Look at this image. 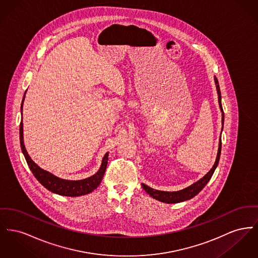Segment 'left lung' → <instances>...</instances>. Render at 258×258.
<instances>
[{
  "label": "left lung",
  "mask_w": 258,
  "mask_h": 258,
  "mask_svg": "<svg viewBox=\"0 0 258 258\" xmlns=\"http://www.w3.org/2000/svg\"><path fill=\"white\" fill-rule=\"evenodd\" d=\"M214 81H215V84H216V90H217V93H218V103H219V107H220L221 112H222V124H223L224 123V112H223L222 104H221V92H220L218 81H217L216 77H214ZM220 154H221V138L219 140V147H218V152H217V157H216L215 163H214L213 167H212V169L203 178H201L199 181L192 184L191 186H189V187H187L183 190L176 191V192H165V191L154 190L153 188L145 185V184H142V187L151 197L158 200V201H161L163 203L176 204V203H180V202L190 200V199H192V198H194L196 195H198L203 190V188L208 184V182L211 180L212 174H213L215 168L218 165Z\"/></svg>",
  "instance_id": "1"
}]
</instances>
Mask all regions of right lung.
Returning <instances> with one entry per match:
<instances>
[{"instance_id":"1","label":"right lung","mask_w":258,"mask_h":258,"mask_svg":"<svg viewBox=\"0 0 258 258\" xmlns=\"http://www.w3.org/2000/svg\"><path fill=\"white\" fill-rule=\"evenodd\" d=\"M24 97H25V94L23 96L22 103H21V114H22V104H23ZM19 138H20L21 150L25 157L28 167H30L32 173L37 178V180L40 182L44 187H46L47 190H49L53 193H56V194L62 195V196H68V197H77V196L86 195V194H89L92 192L94 189H96L103 178V175L106 170L108 153L105 154V156L102 160V164H101V167L99 168V170L94 175H92L89 178L83 179V180H76V181L65 180V179H61L59 177L42 169L31 160L28 153L25 149L24 142H23L22 120L20 121V125H19Z\"/></svg>"}]
</instances>
